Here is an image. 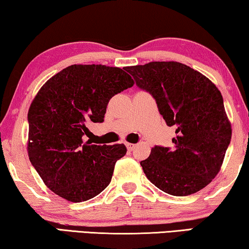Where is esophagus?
<instances>
[{
    "label": "esophagus",
    "instance_id": "esophagus-1",
    "mask_svg": "<svg viewBox=\"0 0 249 249\" xmlns=\"http://www.w3.org/2000/svg\"><path fill=\"white\" fill-rule=\"evenodd\" d=\"M125 146H127V148H128L129 151H132L133 149H135V147H136V145H133V143H130V142L125 143Z\"/></svg>",
    "mask_w": 249,
    "mask_h": 249
}]
</instances>
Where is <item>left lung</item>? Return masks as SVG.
<instances>
[{
    "instance_id": "left-lung-1",
    "label": "left lung",
    "mask_w": 249,
    "mask_h": 249,
    "mask_svg": "<svg viewBox=\"0 0 249 249\" xmlns=\"http://www.w3.org/2000/svg\"><path fill=\"white\" fill-rule=\"evenodd\" d=\"M124 70L155 99L168 127L175 128L172 148L155 146L140 161L147 178L175 196L202 190L220 171L231 139L220 91L204 75L178 62Z\"/></svg>"
}]
</instances>
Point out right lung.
Instances as JSON below:
<instances>
[{
	"mask_svg": "<svg viewBox=\"0 0 249 249\" xmlns=\"http://www.w3.org/2000/svg\"><path fill=\"white\" fill-rule=\"evenodd\" d=\"M129 74L106 65H71L45 83L28 112V154L48 189L71 202L92 199L110 184L124 143L83 142L88 121L103 122L110 99L131 88Z\"/></svg>",
	"mask_w": 249,
	"mask_h": 249,
	"instance_id": "add662e5",
	"label": "right lung"
}]
</instances>
